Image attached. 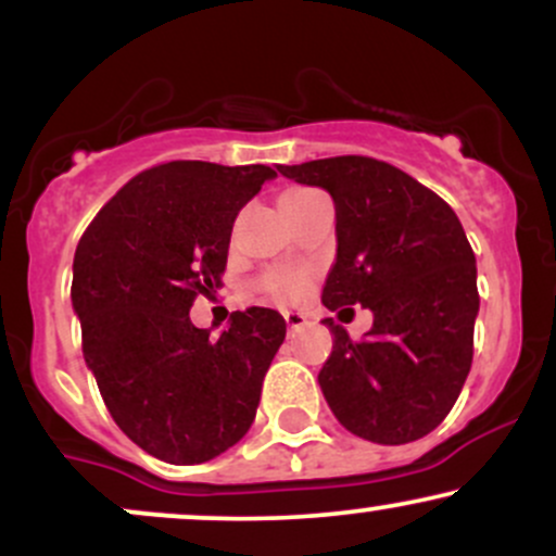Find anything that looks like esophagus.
Returning <instances> with one entry per match:
<instances>
[{"label": "esophagus", "mask_w": 556, "mask_h": 556, "mask_svg": "<svg viewBox=\"0 0 556 556\" xmlns=\"http://www.w3.org/2000/svg\"><path fill=\"white\" fill-rule=\"evenodd\" d=\"M285 321H287V329L298 331V329H303L305 324H308V318H305L303 314H298V311H287Z\"/></svg>", "instance_id": "obj_1"}]
</instances>
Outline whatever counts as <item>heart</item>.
Returning <instances> with one entry per match:
<instances>
[{
	"mask_svg": "<svg viewBox=\"0 0 556 556\" xmlns=\"http://www.w3.org/2000/svg\"><path fill=\"white\" fill-rule=\"evenodd\" d=\"M316 195V190H305V188H295V190H287V193H282V198H279V203H292V201H303V198H311ZM305 282H308V277L300 271H282V274H274V277L269 279V290L274 292V295L279 298H295L303 292Z\"/></svg>",
	"mask_w": 556,
	"mask_h": 556,
	"instance_id": "heart-1",
	"label": "heart"
}]
</instances>
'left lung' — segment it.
<instances>
[{
    "label": "left lung",
    "instance_id": "obj_1",
    "mask_svg": "<svg viewBox=\"0 0 556 556\" xmlns=\"http://www.w3.org/2000/svg\"><path fill=\"white\" fill-rule=\"evenodd\" d=\"M277 172L334 201L337 261L321 303L374 314L363 342L324 318L334 344L318 384L331 413L368 442H416L452 410L473 361L476 256L460 219L433 190L368 156Z\"/></svg>",
    "mask_w": 556,
    "mask_h": 556
}]
</instances>
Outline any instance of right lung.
<instances>
[{"label": "right lung", "mask_w": 556, "mask_h": 556, "mask_svg": "<svg viewBox=\"0 0 556 556\" xmlns=\"http://www.w3.org/2000/svg\"><path fill=\"white\" fill-rule=\"evenodd\" d=\"M271 177L264 164H159L132 177L75 248L70 298L86 366L114 424L164 463L214 460L256 418L285 318L235 311L212 337L188 314L219 287L235 216Z\"/></svg>", "instance_id": "1"}]
</instances>
